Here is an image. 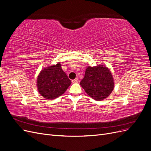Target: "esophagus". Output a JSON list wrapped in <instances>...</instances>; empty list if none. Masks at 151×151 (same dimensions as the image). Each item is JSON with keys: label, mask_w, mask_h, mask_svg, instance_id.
I'll use <instances>...</instances> for the list:
<instances>
[{"label": "esophagus", "mask_w": 151, "mask_h": 151, "mask_svg": "<svg viewBox=\"0 0 151 151\" xmlns=\"http://www.w3.org/2000/svg\"><path fill=\"white\" fill-rule=\"evenodd\" d=\"M72 82L73 83H77V82H78V79L76 78L75 79H73V80L72 81Z\"/></svg>", "instance_id": "1"}]
</instances>
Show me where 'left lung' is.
I'll list each match as a JSON object with an SVG mask.
<instances>
[{"instance_id": "obj_1", "label": "left lung", "mask_w": 151, "mask_h": 151, "mask_svg": "<svg viewBox=\"0 0 151 151\" xmlns=\"http://www.w3.org/2000/svg\"><path fill=\"white\" fill-rule=\"evenodd\" d=\"M80 84L89 96L97 101L107 98L114 88L111 72L102 65L87 68Z\"/></svg>"}]
</instances>
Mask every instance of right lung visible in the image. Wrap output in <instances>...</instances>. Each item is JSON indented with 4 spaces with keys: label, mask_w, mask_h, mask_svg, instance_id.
I'll return each instance as SVG.
<instances>
[{
    "label": "right lung",
    "mask_w": 151,
    "mask_h": 151,
    "mask_svg": "<svg viewBox=\"0 0 151 151\" xmlns=\"http://www.w3.org/2000/svg\"><path fill=\"white\" fill-rule=\"evenodd\" d=\"M71 81L63 71L60 63L44 68L37 79L40 94L47 99L60 96L70 86Z\"/></svg>",
    "instance_id": "1"
}]
</instances>
